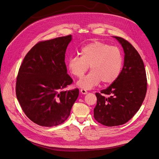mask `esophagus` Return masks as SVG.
Segmentation results:
<instances>
[{"label": "esophagus", "mask_w": 159, "mask_h": 159, "mask_svg": "<svg viewBox=\"0 0 159 159\" xmlns=\"http://www.w3.org/2000/svg\"><path fill=\"white\" fill-rule=\"evenodd\" d=\"M80 92H81V94H87V90H86L85 89H81L80 90Z\"/></svg>", "instance_id": "1"}]
</instances>
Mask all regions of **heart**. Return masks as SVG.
<instances>
[{
    "label": "heart",
    "mask_w": 159,
    "mask_h": 159,
    "mask_svg": "<svg viewBox=\"0 0 159 159\" xmlns=\"http://www.w3.org/2000/svg\"><path fill=\"white\" fill-rule=\"evenodd\" d=\"M89 66L92 71L78 81L79 87L91 89L101 81L105 85L111 84L118 78L122 71V51L117 47L95 41L81 48V57H72L68 62L70 72L78 78L84 76Z\"/></svg>",
    "instance_id": "1"
}]
</instances>
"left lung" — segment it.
I'll return each mask as SVG.
<instances>
[{"mask_svg": "<svg viewBox=\"0 0 159 159\" xmlns=\"http://www.w3.org/2000/svg\"><path fill=\"white\" fill-rule=\"evenodd\" d=\"M114 37L124 50V66L114 83L95 94L97 103L94 109L95 120L108 127L124 124L134 116L144 100L148 84L144 65L137 50L122 37Z\"/></svg>", "mask_w": 159, "mask_h": 159, "instance_id": "1", "label": "left lung"}]
</instances>
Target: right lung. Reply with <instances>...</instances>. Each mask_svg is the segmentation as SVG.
I'll list each match as a JSON object with an SVG mask.
<instances>
[{
  "mask_svg": "<svg viewBox=\"0 0 159 159\" xmlns=\"http://www.w3.org/2000/svg\"><path fill=\"white\" fill-rule=\"evenodd\" d=\"M70 35L37 43L20 66L16 92L20 107L33 122L44 127L61 124L78 97V88L65 90L73 80L67 74L65 52Z\"/></svg>",
  "mask_w": 159,
  "mask_h": 159,
  "instance_id": "1",
  "label": "right lung"
}]
</instances>
